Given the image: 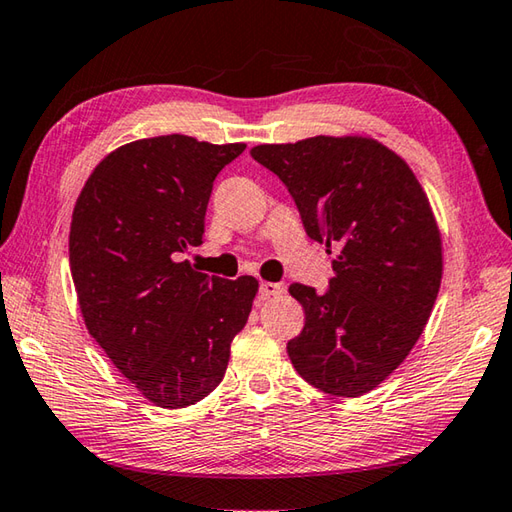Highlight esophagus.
Returning a JSON list of instances; mask_svg holds the SVG:
<instances>
[{
  "label": "esophagus",
  "instance_id": "34e87169",
  "mask_svg": "<svg viewBox=\"0 0 512 512\" xmlns=\"http://www.w3.org/2000/svg\"><path fill=\"white\" fill-rule=\"evenodd\" d=\"M260 296L263 298H272V296H278V294H283L285 292V285H281V283H269V281H263L260 283Z\"/></svg>",
  "mask_w": 512,
  "mask_h": 512
}]
</instances>
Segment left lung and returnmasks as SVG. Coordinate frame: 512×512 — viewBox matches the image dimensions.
<instances>
[{
	"mask_svg": "<svg viewBox=\"0 0 512 512\" xmlns=\"http://www.w3.org/2000/svg\"><path fill=\"white\" fill-rule=\"evenodd\" d=\"M252 158L283 180L307 236L336 254L323 294L289 287L305 310L289 359L314 388L361 397L399 368L435 307L443 260L428 196L370 138L258 144Z\"/></svg>",
	"mask_w": 512,
	"mask_h": 512,
	"instance_id": "left-lung-1",
	"label": "left lung"
}]
</instances>
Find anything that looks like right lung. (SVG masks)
<instances>
[{"label": "right lung", "instance_id": "right-lung-1", "mask_svg": "<svg viewBox=\"0 0 512 512\" xmlns=\"http://www.w3.org/2000/svg\"><path fill=\"white\" fill-rule=\"evenodd\" d=\"M245 144L158 136L109 153L75 202L69 258L86 330L160 408H187L223 381L258 281L194 272L211 189Z\"/></svg>", "mask_w": 512, "mask_h": 512}]
</instances>
